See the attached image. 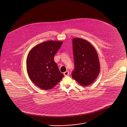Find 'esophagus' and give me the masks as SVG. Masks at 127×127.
Masks as SVG:
<instances>
[{
    "label": "esophagus",
    "mask_w": 127,
    "mask_h": 127,
    "mask_svg": "<svg viewBox=\"0 0 127 127\" xmlns=\"http://www.w3.org/2000/svg\"><path fill=\"white\" fill-rule=\"evenodd\" d=\"M69 74V73L68 71H66V72H64V75L65 76H68Z\"/></svg>",
    "instance_id": "obj_1"
}]
</instances>
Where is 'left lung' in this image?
<instances>
[{
  "label": "left lung",
  "instance_id": "left-lung-1",
  "mask_svg": "<svg viewBox=\"0 0 127 127\" xmlns=\"http://www.w3.org/2000/svg\"><path fill=\"white\" fill-rule=\"evenodd\" d=\"M72 44L75 68L72 77L82 86L89 85L100 71L97 51L90 43L82 38H73Z\"/></svg>",
  "mask_w": 127,
  "mask_h": 127
}]
</instances>
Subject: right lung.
I'll return each instance as SVG.
<instances>
[{"label": "right lung", "instance_id": "1", "mask_svg": "<svg viewBox=\"0 0 127 127\" xmlns=\"http://www.w3.org/2000/svg\"><path fill=\"white\" fill-rule=\"evenodd\" d=\"M63 42L47 41L31 49L27 59V69L32 81L40 89H52L64 76L54 57Z\"/></svg>", "mask_w": 127, "mask_h": 127}]
</instances>
